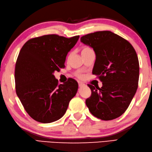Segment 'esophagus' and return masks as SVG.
I'll return each mask as SVG.
<instances>
[{"label":"esophagus","instance_id":"obj_1","mask_svg":"<svg viewBox=\"0 0 152 152\" xmlns=\"http://www.w3.org/2000/svg\"><path fill=\"white\" fill-rule=\"evenodd\" d=\"M78 84H79V87H83V86L85 85V84L83 83H82V82H78Z\"/></svg>","mask_w":152,"mask_h":152}]
</instances>
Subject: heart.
<instances>
[{
    "instance_id": "obj_1",
    "label": "heart",
    "mask_w": 152,
    "mask_h": 152,
    "mask_svg": "<svg viewBox=\"0 0 152 152\" xmlns=\"http://www.w3.org/2000/svg\"><path fill=\"white\" fill-rule=\"evenodd\" d=\"M91 50H91L90 48H88V47H87V46L83 47L82 49H81V54H82V53H86V52H87V51H91ZM75 75H76L77 77H78V78H79V79L84 78L83 74L81 73V72H77V73H75Z\"/></svg>"
}]
</instances>
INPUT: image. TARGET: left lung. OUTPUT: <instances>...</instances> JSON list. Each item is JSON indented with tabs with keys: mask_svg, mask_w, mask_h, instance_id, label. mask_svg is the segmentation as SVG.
<instances>
[{
	"mask_svg": "<svg viewBox=\"0 0 152 152\" xmlns=\"http://www.w3.org/2000/svg\"><path fill=\"white\" fill-rule=\"evenodd\" d=\"M81 42L93 48L96 60L93 74L102 87L88 84L91 95L86 99L91 113L103 121L121 116L129 107L138 86L139 61L132 45L110 31L82 36Z\"/></svg>",
	"mask_w": 152,
	"mask_h": 152,
	"instance_id": "obj_1",
	"label": "left lung"
}]
</instances>
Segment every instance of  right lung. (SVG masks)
Wrapping results in <instances>:
<instances>
[{
  "mask_svg": "<svg viewBox=\"0 0 152 152\" xmlns=\"http://www.w3.org/2000/svg\"><path fill=\"white\" fill-rule=\"evenodd\" d=\"M79 36L69 38L49 34L31 38L20 51L15 66L16 92L31 118L41 123L60 119L75 96L73 79L58 85L53 73L65 67L66 56Z\"/></svg>",
  "mask_w": 152,
  "mask_h": 152,
  "instance_id": "obj_1",
  "label": "right lung"
}]
</instances>
